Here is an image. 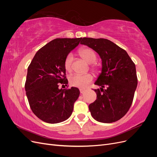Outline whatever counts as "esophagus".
Masks as SVG:
<instances>
[{
    "label": "esophagus",
    "mask_w": 157,
    "mask_h": 157,
    "mask_svg": "<svg viewBox=\"0 0 157 157\" xmlns=\"http://www.w3.org/2000/svg\"><path fill=\"white\" fill-rule=\"evenodd\" d=\"M80 94H84L85 92V90L83 88H80Z\"/></svg>",
    "instance_id": "34e87169"
}]
</instances>
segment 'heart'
Here are the masks:
<instances>
[{"label": "heart", "mask_w": 157, "mask_h": 157, "mask_svg": "<svg viewBox=\"0 0 157 157\" xmlns=\"http://www.w3.org/2000/svg\"><path fill=\"white\" fill-rule=\"evenodd\" d=\"M80 56L88 63H92L96 61L97 56L95 52L89 48H83L79 51ZM73 57V54L69 53L65 59L64 61V67L66 71H71L72 69V62ZM93 79L92 76L90 74L86 75H79L75 74L71 76L69 79L71 85L75 87L78 88H85L88 86V84L92 82Z\"/></svg>", "instance_id": "b5f03b06"}]
</instances>
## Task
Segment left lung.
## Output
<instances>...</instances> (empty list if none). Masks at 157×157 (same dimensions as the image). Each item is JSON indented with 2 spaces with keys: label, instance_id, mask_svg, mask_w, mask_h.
I'll return each instance as SVG.
<instances>
[{
  "label": "left lung",
  "instance_id": "1",
  "mask_svg": "<svg viewBox=\"0 0 157 157\" xmlns=\"http://www.w3.org/2000/svg\"><path fill=\"white\" fill-rule=\"evenodd\" d=\"M80 44L96 51L101 59V72L95 84L97 99L89 105L95 120L112 123L129 110L137 85L136 65L127 52L105 39L84 37Z\"/></svg>",
  "mask_w": 157,
  "mask_h": 157
}]
</instances>
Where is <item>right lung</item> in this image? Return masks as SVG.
<instances>
[{
    "label": "right lung",
    "instance_id": "1",
    "mask_svg": "<svg viewBox=\"0 0 157 157\" xmlns=\"http://www.w3.org/2000/svg\"><path fill=\"white\" fill-rule=\"evenodd\" d=\"M82 38L56 39L41 48L27 69L25 85L32 111L50 124L63 122L71 117L80 91L77 88H59L65 79V59L77 47Z\"/></svg>",
    "mask_w": 157,
    "mask_h": 157
}]
</instances>
